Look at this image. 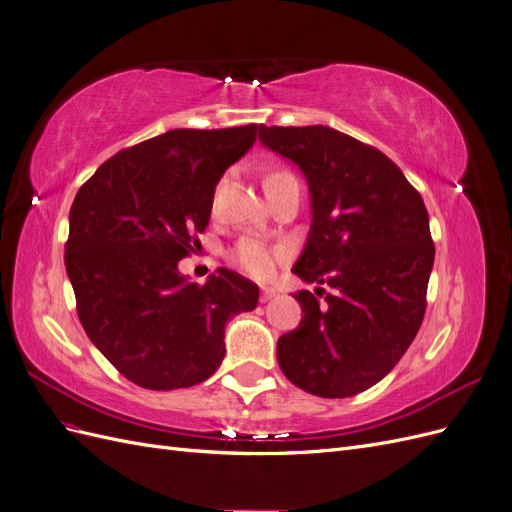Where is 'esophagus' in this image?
<instances>
[{
  "instance_id": "esophagus-1",
  "label": "esophagus",
  "mask_w": 512,
  "mask_h": 512,
  "mask_svg": "<svg viewBox=\"0 0 512 512\" xmlns=\"http://www.w3.org/2000/svg\"><path fill=\"white\" fill-rule=\"evenodd\" d=\"M275 294H277V290H275V288H271V286H262V288H260V301H262V303H267V301L275 299Z\"/></svg>"
}]
</instances>
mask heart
Here are the masks:
<instances>
[{
	"mask_svg": "<svg viewBox=\"0 0 512 512\" xmlns=\"http://www.w3.org/2000/svg\"><path fill=\"white\" fill-rule=\"evenodd\" d=\"M282 258L280 247H273L267 241L256 237H243L230 252V260L256 280H267L273 275L277 260Z\"/></svg>",
	"mask_w": 512,
	"mask_h": 512,
	"instance_id": "1",
	"label": "heart"
}]
</instances>
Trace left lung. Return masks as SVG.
I'll list each match as a JSON object with an SVG mask.
<instances>
[{
	"label": "left lung",
	"mask_w": 512,
	"mask_h": 512,
	"mask_svg": "<svg viewBox=\"0 0 512 512\" xmlns=\"http://www.w3.org/2000/svg\"><path fill=\"white\" fill-rule=\"evenodd\" d=\"M260 143L299 166L312 226L294 262L322 297L294 294L303 318L277 339V363L299 389L352 397L380 382L410 348L425 316L433 267L429 215L395 162L327 126H260Z\"/></svg>",
	"instance_id": "left-lung-1"
}]
</instances>
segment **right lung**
<instances>
[{
	"mask_svg": "<svg viewBox=\"0 0 512 512\" xmlns=\"http://www.w3.org/2000/svg\"><path fill=\"white\" fill-rule=\"evenodd\" d=\"M256 132V123L164 132L115 153L74 198L66 271L76 312L94 346L143 389L207 380L226 354V322L258 305V286L228 269L203 286L179 273L209 224L215 185Z\"/></svg>",
	"mask_w": 512,
	"mask_h": 512,
	"instance_id": "right-lung-1",
	"label": "right lung"
}]
</instances>
